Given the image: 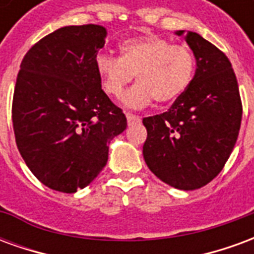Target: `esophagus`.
<instances>
[{
	"label": "esophagus",
	"instance_id": "34e87169",
	"mask_svg": "<svg viewBox=\"0 0 254 254\" xmlns=\"http://www.w3.org/2000/svg\"><path fill=\"white\" fill-rule=\"evenodd\" d=\"M127 124L130 125V124H133V122L140 121V117L134 116V114H132V113H127Z\"/></svg>",
	"mask_w": 254,
	"mask_h": 254
}]
</instances>
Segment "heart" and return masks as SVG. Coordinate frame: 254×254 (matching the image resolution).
Masks as SVG:
<instances>
[{"label":"heart","instance_id":"obj_1","mask_svg":"<svg viewBox=\"0 0 254 254\" xmlns=\"http://www.w3.org/2000/svg\"><path fill=\"white\" fill-rule=\"evenodd\" d=\"M106 94L120 98L136 74L138 83L124 95L127 107L140 109L156 100L170 105L190 84L196 58L188 46H176L159 36L122 42L121 57L99 54L95 61Z\"/></svg>","mask_w":254,"mask_h":254}]
</instances>
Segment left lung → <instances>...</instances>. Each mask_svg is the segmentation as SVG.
Returning a JSON list of instances; mask_svg holds the SVG:
<instances>
[{
	"mask_svg": "<svg viewBox=\"0 0 254 254\" xmlns=\"http://www.w3.org/2000/svg\"><path fill=\"white\" fill-rule=\"evenodd\" d=\"M194 53L188 89L163 114L143 118L144 160L167 185L194 190L222 171L233 152L242 118L235 73L224 53L191 31H177Z\"/></svg>",
	"mask_w": 254,
	"mask_h": 254,
	"instance_id": "1",
	"label": "left lung"
}]
</instances>
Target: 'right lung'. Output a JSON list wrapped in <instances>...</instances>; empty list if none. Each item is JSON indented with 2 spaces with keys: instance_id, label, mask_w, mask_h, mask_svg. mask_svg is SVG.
<instances>
[{
  "instance_id": "add662e5",
  "label": "right lung",
  "mask_w": 254,
  "mask_h": 254,
  "mask_svg": "<svg viewBox=\"0 0 254 254\" xmlns=\"http://www.w3.org/2000/svg\"><path fill=\"white\" fill-rule=\"evenodd\" d=\"M106 35L102 25L63 27L31 47L20 65L12 105L16 144L53 190L89 185L107 163L110 141L127 129L95 65Z\"/></svg>"
}]
</instances>
